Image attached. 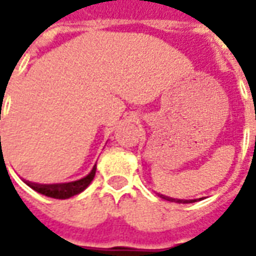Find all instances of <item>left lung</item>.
I'll list each match as a JSON object with an SVG mask.
<instances>
[{
    "mask_svg": "<svg viewBox=\"0 0 256 256\" xmlns=\"http://www.w3.org/2000/svg\"><path fill=\"white\" fill-rule=\"evenodd\" d=\"M255 138H256V137H255ZM167 200H174V198H167ZM176 202H178V203H193V202H196V200H189V202H188V200H176Z\"/></svg>",
    "mask_w": 256,
    "mask_h": 256,
    "instance_id": "8db88e82",
    "label": "left lung"
}]
</instances>
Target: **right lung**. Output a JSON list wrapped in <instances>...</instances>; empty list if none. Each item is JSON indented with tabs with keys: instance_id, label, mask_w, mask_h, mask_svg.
<instances>
[{
	"instance_id": "1",
	"label": "right lung",
	"mask_w": 256,
	"mask_h": 256,
	"mask_svg": "<svg viewBox=\"0 0 256 256\" xmlns=\"http://www.w3.org/2000/svg\"><path fill=\"white\" fill-rule=\"evenodd\" d=\"M1 138V137H0ZM96 174V166L93 167V170L89 172V176H86L79 181H74V182L67 184H53V185H38V184L26 182L31 189H34L41 194H45L48 198H72L75 194H78L82 190L89 186V184L93 181Z\"/></svg>"
}]
</instances>
